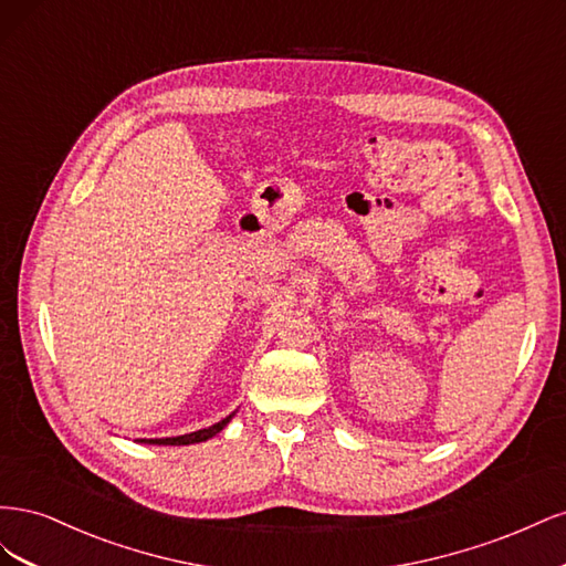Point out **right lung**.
I'll list each match as a JSON object with an SVG mask.
<instances>
[{
    "mask_svg": "<svg viewBox=\"0 0 566 566\" xmlns=\"http://www.w3.org/2000/svg\"><path fill=\"white\" fill-rule=\"evenodd\" d=\"M235 416V410L231 416H227L224 420L214 422L212 427H205V430L191 432V434H181V437H165V439H139L142 443H153V447H188V443H200V441H208L214 434H219L224 427L231 422V418Z\"/></svg>",
    "mask_w": 566,
    "mask_h": 566,
    "instance_id": "add662e5",
    "label": "right lung"
}]
</instances>
